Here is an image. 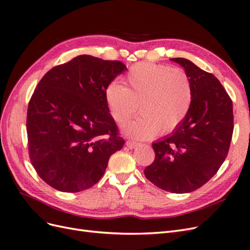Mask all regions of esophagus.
I'll list each match as a JSON object with an SVG mask.
<instances>
[{
	"instance_id": "obj_1",
	"label": "esophagus",
	"mask_w": 250,
	"mask_h": 250,
	"mask_svg": "<svg viewBox=\"0 0 250 250\" xmlns=\"http://www.w3.org/2000/svg\"><path fill=\"white\" fill-rule=\"evenodd\" d=\"M126 146L129 149H133V148H137L139 146V144L135 143V142H132V141H127Z\"/></svg>"
}]
</instances>
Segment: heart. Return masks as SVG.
Returning <instances> with one entry per match:
<instances>
[{
  "mask_svg": "<svg viewBox=\"0 0 250 250\" xmlns=\"http://www.w3.org/2000/svg\"><path fill=\"white\" fill-rule=\"evenodd\" d=\"M125 86L112 82L105 99L112 118L123 125L138 110L141 116L124 128L126 134L148 139L158 130L170 132L184 122L192 106L193 89L188 75L179 69L155 63H138L124 78Z\"/></svg>",
  "mask_w": 250,
  "mask_h": 250,
  "instance_id": "obj_1",
  "label": "heart"
}]
</instances>
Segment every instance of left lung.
<instances>
[{"instance_id":"8db88e82","label":"left lung","mask_w":250,"mask_h":250,"mask_svg":"<svg viewBox=\"0 0 250 250\" xmlns=\"http://www.w3.org/2000/svg\"><path fill=\"white\" fill-rule=\"evenodd\" d=\"M170 60L183 66L191 81L192 106L175 130L152 144L155 160L144 173L162 190L183 194L207 184L228 156L232 102L213 74L185 58Z\"/></svg>"}]
</instances>
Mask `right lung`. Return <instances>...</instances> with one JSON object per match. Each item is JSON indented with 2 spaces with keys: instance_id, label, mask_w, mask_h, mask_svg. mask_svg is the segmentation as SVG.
<instances>
[{
  "instance_id": "obj_1",
  "label": "right lung",
  "mask_w": 250,
  "mask_h": 250,
  "mask_svg": "<svg viewBox=\"0 0 250 250\" xmlns=\"http://www.w3.org/2000/svg\"><path fill=\"white\" fill-rule=\"evenodd\" d=\"M126 66L118 60L79 55L50 70L29 102L30 161L58 191L75 193L96 185L109 157L125 141L105 99V89Z\"/></svg>"
}]
</instances>
